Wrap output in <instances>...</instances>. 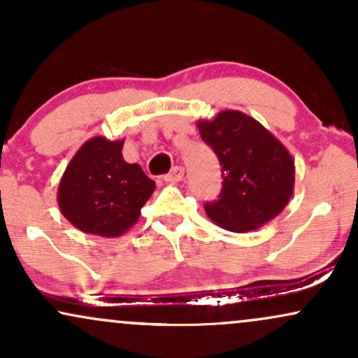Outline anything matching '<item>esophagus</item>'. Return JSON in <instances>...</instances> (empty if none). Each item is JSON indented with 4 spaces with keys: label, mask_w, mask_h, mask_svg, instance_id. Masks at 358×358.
Returning a JSON list of instances; mask_svg holds the SVG:
<instances>
[{
    "label": "esophagus",
    "mask_w": 358,
    "mask_h": 358,
    "mask_svg": "<svg viewBox=\"0 0 358 358\" xmlns=\"http://www.w3.org/2000/svg\"><path fill=\"white\" fill-rule=\"evenodd\" d=\"M185 175V168L183 166H173L171 171L168 175H165V182L168 183H176V182H182Z\"/></svg>",
    "instance_id": "1"
}]
</instances>
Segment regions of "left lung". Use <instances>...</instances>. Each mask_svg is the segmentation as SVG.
<instances>
[{
  "label": "left lung",
  "instance_id": "1",
  "mask_svg": "<svg viewBox=\"0 0 358 358\" xmlns=\"http://www.w3.org/2000/svg\"><path fill=\"white\" fill-rule=\"evenodd\" d=\"M200 136L219 158V200L205 213L222 229L249 232L285 210L294 190V159L261 122L241 110H220L196 122Z\"/></svg>",
  "mask_w": 358,
  "mask_h": 358
}]
</instances>
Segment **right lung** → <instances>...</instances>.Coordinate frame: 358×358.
<instances>
[{"label": "right lung", "instance_id": "add662e5", "mask_svg": "<svg viewBox=\"0 0 358 358\" xmlns=\"http://www.w3.org/2000/svg\"><path fill=\"white\" fill-rule=\"evenodd\" d=\"M124 139L96 136L79 148L59 183L57 202L73 227L101 237H119L141 215L156 185L138 163L122 158Z\"/></svg>", "mask_w": 358, "mask_h": 358}]
</instances>
